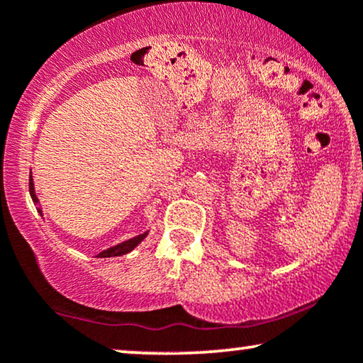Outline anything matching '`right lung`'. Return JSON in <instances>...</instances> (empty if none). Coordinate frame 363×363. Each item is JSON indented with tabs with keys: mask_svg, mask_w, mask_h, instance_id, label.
<instances>
[{
	"mask_svg": "<svg viewBox=\"0 0 363 363\" xmlns=\"http://www.w3.org/2000/svg\"><path fill=\"white\" fill-rule=\"evenodd\" d=\"M29 193H31V198H33L34 205L38 206V211L41 213V208H39V200H38L36 193H34V183H33V177L31 175H29ZM41 215H43V213H41ZM145 236H147V233H145V235L132 238V240H128V241H123V242H121V245H117V246H113V247H108V250L102 251L101 255H99V257H112V256L127 255V252H130L133 247H135L138 242H140Z\"/></svg>",
	"mask_w": 363,
	"mask_h": 363,
	"instance_id": "1",
	"label": "right lung"
}]
</instances>
